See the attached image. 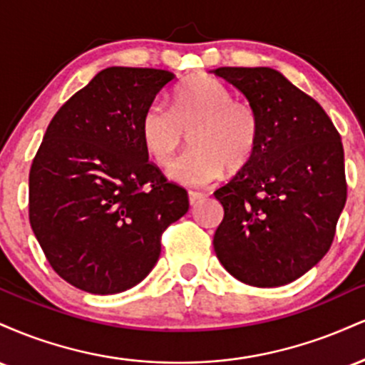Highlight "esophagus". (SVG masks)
Segmentation results:
<instances>
[{
	"mask_svg": "<svg viewBox=\"0 0 365 365\" xmlns=\"http://www.w3.org/2000/svg\"><path fill=\"white\" fill-rule=\"evenodd\" d=\"M202 199L204 194H200V192H188V202H190V206H195V204L200 202Z\"/></svg>",
	"mask_w": 365,
	"mask_h": 365,
	"instance_id": "34e87169",
	"label": "esophagus"
}]
</instances>
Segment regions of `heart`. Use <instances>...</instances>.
Masks as SVG:
<instances>
[{
    "instance_id": "1",
    "label": "heart",
    "mask_w": 365,
    "mask_h": 365,
    "mask_svg": "<svg viewBox=\"0 0 365 365\" xmlns=\"http://www.w3.org/2000/svg\"><path fill=\"white\" fill-rule=\"evenodd\" d=\"M188 133L194 145L170 166V177L200 187L220 178L225 168L249 165L261 139V120L249 103L235 101L223 82L195 77L175 91L171 110L153 103L140 123L144 148L159 165H168Z\"/></svg>"
}]
</instances>
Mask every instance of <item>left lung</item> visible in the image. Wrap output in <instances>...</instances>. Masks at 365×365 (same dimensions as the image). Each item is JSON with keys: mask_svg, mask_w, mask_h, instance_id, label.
I'll use <instances>...</instances> for the list:
<instances>
[{"mask_svg": "<svg viewBox=\"0 0 365 365\" xmlns=\"http://www.w3.org/2000/svg\"><path fill=\"white\" fill-rule=\"evenodd\" d=\"M261 120L249 165L215 197L225 209L215 252L250 287L295 282L324 257L346 202L343 144L321 104L267 66H221Z\"/></svg>", "mask_w": 365, "mask_h": 365, "instance_id": "8db88e82", "label": "left lung"}]
</instances>
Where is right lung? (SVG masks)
<instances>
[{"label": "right lung", "mask_w": 365, "mask_h": 365, "mask_svg": "<svg viewBox=\"0 0 365 365\" xmlns=\"http://www.w3.org/2000/svg\"><path fill=\"white\" fill-rule=\"evenodd\" d=\"M168 70L110 66L53 116L29 173V220L51 267L96 295L150 273L161 235L188 211L140 137L142 116L173 82Z\"/></svg>", "instance_id": "add662e5"}]
</instances>
